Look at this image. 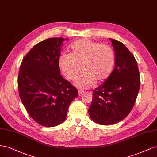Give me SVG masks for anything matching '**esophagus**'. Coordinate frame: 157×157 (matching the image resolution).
<instances>
[{
    "label": "esophagus",
    "mask_w": 157,
    "mask_h": 157,
    "mask_svg": "<svg viewBox=\"0 0 157 157\" xmlns=\"http://www.w3.org/2000/svg\"><path fill=\"white\" fill-rule=\"evenodd\" d=\"M83 93H84V91H82V90H79V91H78V94H79V95H82Z\"/></svg>",
    "instance_id": "esophagus-1"
}]
</instances>
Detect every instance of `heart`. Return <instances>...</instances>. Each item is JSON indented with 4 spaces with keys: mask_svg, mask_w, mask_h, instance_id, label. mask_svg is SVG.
<instances>
[{
    "mask_svg": "<svg viewBox=\"0 0 157 157\" xmlns=\"http://www.w3.org/2000/svg\"><path fill=\"white\" fill-rule=\"evenodd\" d=\"M115 62L114 51L106 44L81 39L71 45V53L61 55L59 64L62 74L70 80L77 78L80 70L82 74L75 82L80 89H88L95 83L105 82L113 71Z\"/></svg>",
    "mask_w": 157,
    "mask_h": 157,
    "instance_id": "obj_1",
    "label": "heart"
}]
</instances>
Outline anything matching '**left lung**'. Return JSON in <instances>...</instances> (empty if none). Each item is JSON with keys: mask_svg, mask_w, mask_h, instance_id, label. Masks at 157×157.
<instances>
[{"mask_svg": "<svg viewBox=\"0 0 157 157\" xmlns=\"http://www.w3.org/2000/svg\"><path fill=\"white\" fill-rule=\"evenodd\" d=\"M115 51V68L101 86L93 90L89 109L90 118L101 125H111L124 120L135 104L140 87L137 61L124 44L110 39Z\"/></svg>", "mask_w": 157, "mask_h": 157, "instance_id": "obj_1", "label": "left lung"}]
</instances>
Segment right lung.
Listing matches in <instances>:
<instances>
[{"instance_id": "obj_1", "label": "right lung", "mask_w": 157, "mask_h": 157, "mask_svg": "<svg viewBox=\"0 0 157 157\" xmlns=\"http://www.w3.org/2000/svg\"><path fill=\"white\" fill-rule=\"evenodd\" d=\"M68 39L54 37L39 42L24 56L18 74L21 101L30 117L44 127L65 120L78 89L60 75L62 44Z\"/></svg>"}]
</instances>
